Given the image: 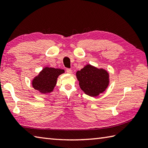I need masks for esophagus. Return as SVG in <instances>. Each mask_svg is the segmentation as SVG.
Instances as JSON below:
<instances>
[{
  "label": "esophagus",
  "mask_w": 148,
  "mask_h": 148,
  "mask_svg": "<svg viewBox=\"0 0 148 148\" xmlns=\"http://www.w3.org/2000/svg\"><path fill=\"white\" fill-rule=\"evenodd\" d=\"M66 72H67L68 74H71L72 72V70H71V69H66Z\"/></svg>",
  "instance_id": "34e87169"
}]
</instances>
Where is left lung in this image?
I'll list each match as a JSON object with an SVG mask.
<instances>
[{"instance_id":"1","label":"left lung","mask_w":148,"mask_h":148,"mask_svg":"<svg viewBox=\"0 0 148 148\" xmlns=\"http://www.w3.org/2000/svg\"><path fill=\"white\" fill-rule=\"evenodd\" d=\"M76 77L81 89L91 97H97L104 92L109 84L108 72L90 64L78 71Z\"/></svg>"}]
</instances>
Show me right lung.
Returning <instances> with one entry per match:
<instances>
[{
    "label": "right lung",
    "mask_w": 148,
    "mask_h": 148,
    "mask_svg": "<svg viewBox=\"0 0 148 148\" xmlns=\"http://www.w3.org/2000/svg\"><path fill=\"white\" fill-rule=\"evenodd\" d=\"M64 72V69L45 67L33 79L32 86L42 94L51 93L56 86L58 77Z\"/></svg>",
    "instance_id": "add662e5"
}]
</instances>
